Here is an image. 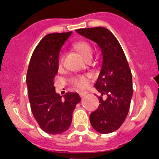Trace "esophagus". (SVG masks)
Listing matches in <instances>:
<instances>
[{
  "mask_svg": "<svg viewBox=\"0 0 159 159\" xmlns=\"http://www.w3.org/2000/svg\"><path fill=\"white\" fill-rule=\"evenodd\" d=\"M87 94H88V92H83L80 93V97H84L85 96V95H87Z\"/></svg>",
  "mask_w": 159,
  "mask_h": 159,
  "instance_id": "esophagus-1",
  "label": "esophagus"
}]
</instances>
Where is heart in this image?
Returning a JSON list of instances; mask_svg holds the SVG:
<instances>
[{
    "mask_svg": "<svg viewBox=\"0 0 159 159\" xmlns=\"http://www.w3.org/2000/svg\"><path fill=\"white\" fill-rule=\"evenodd\" d=\"M74 48L76 49V51L81 55V57L85 60H88L90 58H92V56H93V49H92L91 44L89 43H88L87 41L80 40V41L76 42L74 44ZM64 60V54L63 52H61L59 55L58 57L59 67H61L63 65ZM89 79V75H79V76L74 77V78L71 79V82L73 86H75V88H79V89H84L88 85Z\"/></svg>",
    "mask_w": 159,
    "mask_h": 159,
    "instance_id": "heart-1",
    "label": "heart"
}]
</instances>
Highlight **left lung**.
Returning <instances> with one entry per match:
<instances>
[{
  "label": "left lung",
  "instance_id": "8db88e82",
  "mask_svg": "<svg viewBox=\"0 0 159 159\" xmlns=\"http://www.w3.org/2000/svg\"><path fill=\"white\" fill-rule=\"evenodd\" d=\"M75 32L98 44L102 62L95 88L101 93L100 104L90 115V123L96 131L109 134L121 127L127 118L133 95L132 75L121 45L106 28L76 29ZM103 94L106 100L102 99Z\"/></svg>",
  "mask_w": 159,
  "mask_h": 159
}]
</instances>
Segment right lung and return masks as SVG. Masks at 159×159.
<instances>
[{"instance_id": "1", "label": "right lung", "mask_w": 159, "mask_h": 159, "mask_svg": "<svg viewBox=\"0 0 159 159\" xmlns=\"http://www.w3.org/2000/svg\"><path fill=\"white\" fill-rule=\"evenodd\" d=\"M71 33L46 35L35 48L28 68L31 110L40 128L48 134H61L69 128L73 111L81 100L76 92H67L64 97L56 93L53 82L58 72L60 49Z\"/></svg>"}]
</instances>
